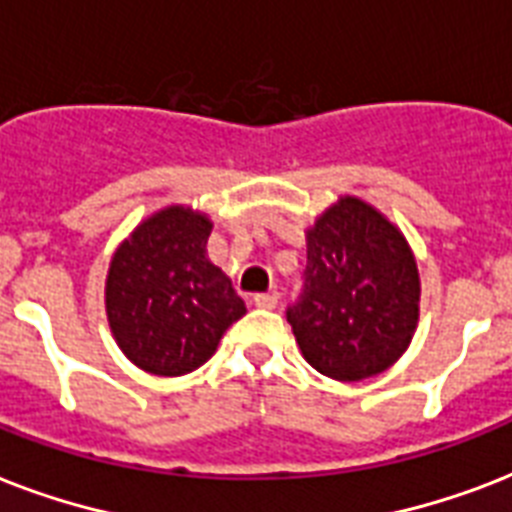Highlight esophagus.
Wrapping results in <instances>:
<instances>
[{"mask_svg": "<svg viewBox=\"0 0 512 512\" xmlns=\"http://www.w3.org/2000/svg\"><path fill=\"white\" fill-rule=\"evenodd\" d=\"M252 303H255L257 308H265V311H273V308L279 305V297L273 295V292H263V295H255V297H252Z\"/></svg>", "mask_w": 512, "mask_h": 512, "instance_id": "34e87169", "label": "esophagus"}]
</instances>
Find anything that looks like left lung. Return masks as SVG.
<instances>
[{
  "label": "left lung",
  "instance_id": "left-lung-1",
  "mask_svg": "<svg viewBox=\"0 0 512 512\" xmlns=\"http://www.w3.org/2000/svg\"><path fill=\"white\" fill-rule=\"evenodd\" d=\"M420 316L412 249L385 217L345 196L308 231V265L287 321L305 361L332 380L385 372Z\"/></svg>",
  "mask_w": 512,
  "mask_h": 512
}]
</instances>
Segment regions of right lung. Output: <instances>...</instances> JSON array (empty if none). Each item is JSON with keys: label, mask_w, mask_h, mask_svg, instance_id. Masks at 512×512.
I'll return each mask as SVG.
<instances>
[{"label": "right lung", "mask_w": 512, "mask_h": 512, "mask_svg": "<svg viewBox=\"0 0 512 512\" xmlns=\"http://www.w3.org/2000/svg\"><path fill=\"white\" fill-rule=\"evenodd\" d=\"M209 231L212 223L199 212L167 207L138 225L111 260V332L146 372L177 377L199 369L247 313L231 279L209 263Z\"/></svg>", "instance_id": "1"}]
</instances>
